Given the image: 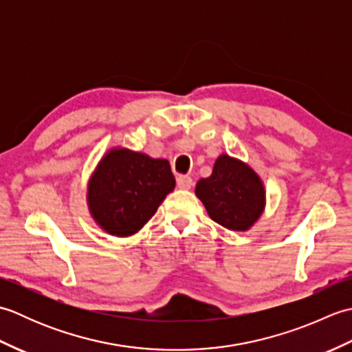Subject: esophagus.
Instances as JSON below:
<instances>
[{
	"mask_svg": "<svg viewBox=\"0 0 352 352\" xmlns=\"http://www.w3.org/2000/svg\"><path fill=\"white\" fill-rule=\"evenodd\" d=\"M177 186L180 189H190L193 186V180L189 177V175H178L177 177Z\"/></svg>",
	"mask_w": 352,
	"mask_h": 352,
	"instance_id": "obj_1",
	"label": "esophagus"
}]
</instances>
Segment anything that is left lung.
Masks as SVG:
<instances>
[{"label":"left lung","instance_id":"8db88e82","mask_svg":"<svg viewBox=\"0 0 352 352\" xmlns=\"http://www.w3.org/2000/svg\"><path fill=\"white\" fill-rule=\"evenodd\" d=\"M208 216L233 231L252 227L265 208V188L248 164L222 154L212 175L201 178L195 189Z\"/></svg>","mask_w":352,"mask_h":352}]
</instances>
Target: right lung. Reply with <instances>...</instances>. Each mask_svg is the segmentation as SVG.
Masks as SVG:
<instances>
[{
    "instance_id": "add662e5",
    "label": "right lung",
    "mask_w": 352,
    "mask_h": 352,
    "mask_svg": "<svg viewBox=\"0 0 352 352\" xmlns=\"http://www.w3.org/2000/svg\"><path fill=\"white\" fill-rule=\"evenodd\" d=\"M174 188L168 160L115 148L102 157L89 182V210L109 234L131 236L153 218Z\"/></svg>"
}]
</instances>
